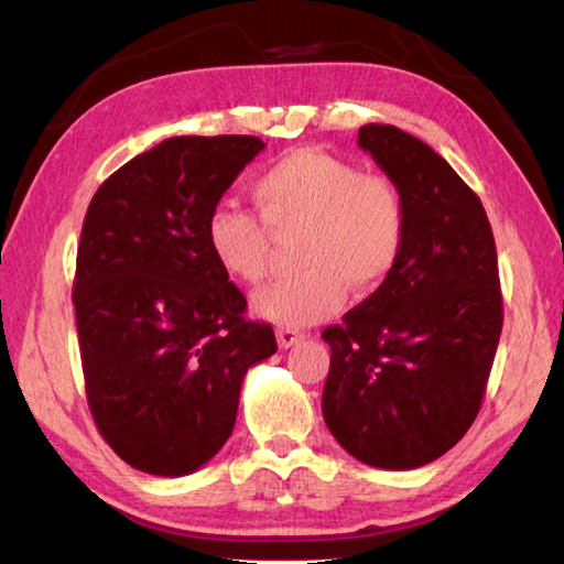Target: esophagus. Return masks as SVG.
Instances as JSON below:
<instances>
[{
	"label": "esophagus",
	"instance_id": "1",
	"mask_svg": "<svg viewBox=\"0 0 564 564\" xmlns=\"http://www.w3.org/2000/svg\"><path fill=\"white\" fill-rule=\"evenodd\" d=\"M275 338H279L281 348H291V346H295V343H301L305 336L295 328H279L275 330Z\"/></svg>",
	"mask_w": 564,
	"mask_h": 564
}]
</instances>
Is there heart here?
Masks as SVG:
<instances>
[{"label":"heart","instance_id":"obj_1","mask_svg":"<svg viewBox=\"0 0 564 564\" xmlns=\"http://www.w3.org/2000/svg\"><path fill=\"white\" fill-rule=\"evenodd\" d=\"M259 216L216 204L206 216V246L231 279L256 285L271 261V236L299 234L303 273L269 285L253 311L279 326H311L352 291L368 293L395 269L405 241V204L393 181L362 174L352 161L299 149L275 161L251 186Z\"/></svg>","mask_w":564,"mask_h":564}]
</instances>
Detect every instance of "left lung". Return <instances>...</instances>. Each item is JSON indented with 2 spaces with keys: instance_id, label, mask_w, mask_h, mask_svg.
I'll return each instance as SVG.
<instances>
[{
  "instance_id": "left-lung-1",
  "label": "left lung",
  "mask_w": 564,
  "mask_h": 564,
  "mask_svg": "<svg viewBox=\"0 0 564 564\" xmlns=\"http://www.w3.org/2000/svg\"><path fill=\"white\" fill-rule=\"evenodd\" d=\"M358 147L405 204L395 269L323 330L328 431L356 460L415 470L460 441L480 410L502 330L498 251L480 198L447 161L390 123Z\"/></svg>"
}]
</instances>
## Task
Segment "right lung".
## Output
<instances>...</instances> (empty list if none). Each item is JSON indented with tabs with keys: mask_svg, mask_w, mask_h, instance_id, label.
Returning a JSON list of instances; mask_svg holds the SVG:
<instances>
[{
	"mask_svg": "<svg viewBox=\"0 0 564 564\" xmlns=\"http://www.w3.org/2000/svg\"><path fill=\"white\" fill-rule=\"evenodd\" d=\"M265 144L171 137L104 181L76 251L74 311L89 410L141 473L181 477L221 451L248 368L275 352L269 323L206 246V216Z\"/></svg>",
	"mask_w": 564,
	"mask_h": 564,
	"instance_id": "obj_1",
	"label": "right lung"
}]
</instances>
